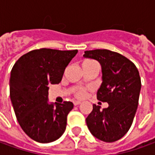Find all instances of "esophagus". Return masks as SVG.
I'll list each match as a JSON object with an SVG mask.
<instances>
[{
	"label": "esophagus",
	"mask_w": 155,
	"mask_h": 155,
	"mask_svg": "<svg viewBox=\"0 0 155 155\" xmlns=\"http://www.w3.org/2000/svg\"><path fill=\"white\" fill-rule=\"evenodd\" d=\"M73 104L74 105H79V104H81V102H80V101H74Z\"/></svg>",
	"instance_id": "esophagus-1"
}]
</instances>
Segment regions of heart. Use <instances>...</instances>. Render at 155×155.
Wrapping results in <instances>:
<instances>
[{
    "label": "heart",
    "instance_id": "obj_1",
    "mask_svg": "<svg viewBox=\"0 0 155 155\" xmlns=\"http://www.w3.org/2000/svg\"><path fill=\"white\" fill-rule=\"evenodd\" d=\"M90 60H86V61H84L83 63H86V62H89ZM86 89H79L76 92H75V96L79 97V98H82V97H86Z\"/></svg>",
    "mask_w": 155,
    "mask_h": 155
}]
</instances>
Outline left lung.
<instances>
[{
	"label": "left lung",
	"mask_w": 155,
	"mask_h": 155,
	"mask_svg": "<svg viewBox=\"0 0 155 155\" xmlns=\"http://www.w3.org/2000/svg\"><path fill=\"white\" fill-rule=\"evenodd\" d=\"M83 57L101 65L103 82L97 97L108 104L104 109L93 104L86 125L96 138L113 143L126 135L133 121L142 86L139 72L131 61L109 50L86 51Z\"/></svg>",
	"instance_id": "left-lung-1"
}]
</instances>
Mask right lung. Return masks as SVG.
Wrapping results in <instances>:
<instances>
[{
    "label": "right lung",
    "instance_id": "add662e5",
    "mask_svg": "<svg viewBox=\"0 0 155 155\" xmlns=\"http://www.w3.org/2000/svg\"><path fill=\"white\" fill-rule=\"evenodd\" d=\"M77 50L41 48L23 55L13 65L10 76V98L21 128L41 143L58 139L66 129L73 103L48 102L50 85L58 84L65 68Z\"/></svg>",
    "mask_w": 155,
    "mask_h": 155
}]
</instances>
